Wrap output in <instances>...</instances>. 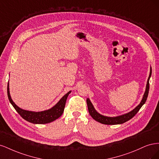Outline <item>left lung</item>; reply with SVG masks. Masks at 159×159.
Masks as SVG:
<instances>
[{
  "label": "left lung",
  "instance_id": "obj_1",
  "mask_svg": "<svg viewBox=\"0 0 159 159\" xmlns=\"http://www.w3.org/2000/svg\"><path fill=\"white\" fill-rule=\"evenodd\" d=\"M152 74V68L151 67L150 68V74H149L148 78L147 80V82L146 85V89L144 93L143 97L142 98L141 102H140L137 106L133 109L131 111L125 114H123L121 115H119V116L116 117H107V116H105V115H103L102 114L99 113L97 111L95 110L94 108L93 105L92 103L91 102V101L89 98H87V105H88V108L89 111V113L93 119H95L96 121H98L99 123H101L102 124L105 125H118V124H122L127 122L129 120L132 119L134 115H135L137 112L141 108L143 105L145 103L147 97H148V91H149V80H150V78Z\"/></svg>",
  "mask_w": 159,
  "mask_h": 159
}]
</instances>
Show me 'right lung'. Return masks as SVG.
Wrapping results in <instances>:
<instances>
[{"label": "right lung", "instance_id": "add662e5", "mask_svg": "<svg viewBox=\"0 0 159 159\" xmlns=\"http://www.w3.org/2000/svg\"><path fill=\"white\" fill-rule=\"evenodd\" d=\"M71 91H68L66 95L62 97L58 102L55 105H54L52 108L47 109L42 111H31L22 109L14 103L12 101L11 96L10 94V89H9V81L8 82L7 86V93L9 102H11L14 108L16 109V111L20 116L25 119L26 121L34 123V124H46L51 123L55 121L56 119H58L64 112L66 99L68 98V96L71 93Z\"/></svg>", "mask_w": 159, "mask_h": 159}]
</instances>
